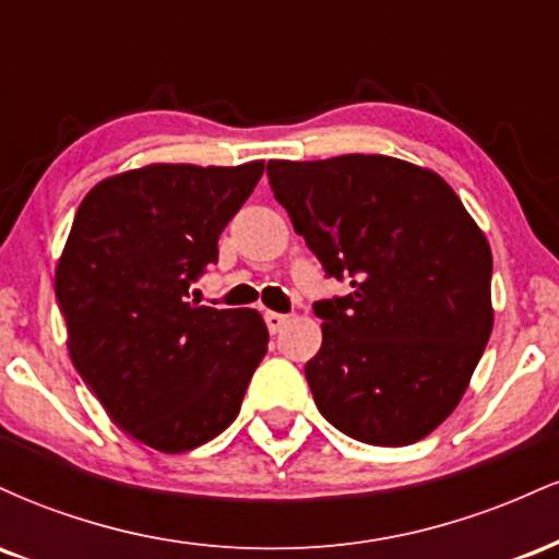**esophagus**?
<instances>
[{
  "mask_svg": "<svg viewBox=\"0 0 559 559\" xmlns=\"http://www.w3.org/2000/svg\"><path fill=\"white\" fill-rule=\"evenodd\" d=\"M265 325L271 333H278L288 323V316H281V312H265Z\"/></svg>",
  "mask_w": 559,
  "mask_h": 559,
  "instance_id": "esophagus-1",
  "label": "esophagus"
}]
</instances>
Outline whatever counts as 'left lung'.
<instances>
[{
  "mask_svg": "<svg viewBox=\"0 0 559 559\" xmlns=\"http://www.w3.org/2000/svg\"><path fill=\"white\" fill-rule=\"evenodd\" d=\"M273 197L344 297L312 305L307 383L333 428L376 447L449 418L491 336V249L444 178L383 155L267 163Z\"/></svg>",
  "mask_w": 559,
  "mask_h": 559,
  "instance_id": "1",
  "label": "left lung"
}]
</instances>
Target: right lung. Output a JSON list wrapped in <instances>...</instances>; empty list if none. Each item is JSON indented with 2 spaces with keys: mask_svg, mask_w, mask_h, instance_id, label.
I'll list each match as a JSON object with an SVG mask.
<instances>
[{
  "mask_svg": "<svg viewBox=\"0 0 559 559\" xmlns=\"http://www.w3.org/2000/svg\"><path fill=\"white\" fill-rule=\"evenodd\" d=\"M265 163L146 165L83 197L55 292L75 370L141 444L189 452L236 420L267 352L254 310L189 301Z\"/></svg>",
  "mask_w": 559,
  "mask_h": 559,
  "instance_id": "right-lung-1",
  "label": "right lung"
}]
</instances>
